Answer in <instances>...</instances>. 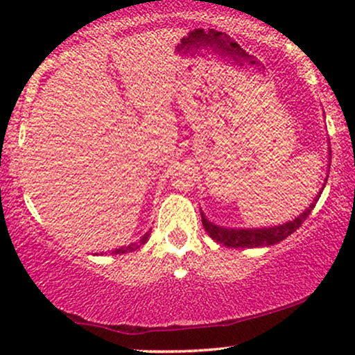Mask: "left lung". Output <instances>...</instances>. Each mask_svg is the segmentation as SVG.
Wrapping results in <instances>:
<instances>
[{
    "mask_svg": "<svg viewBox=\"0 0 355 355\" xmlns=\"http://www.w3.org/2000/svg\"><path fill=\"white\" fill-rule=\"evenodd\" d=\"M329 155H331V150H329ZM327 177H325L324 185H322V189L319 190V193L315 195V198H313V202L311 203V205H309L307 209L302 211V214L297 215L294 220H288V222L282 223V225L262 227V229H227V227L215 225V223L210 222V220L205 217V214L200 210L203 229L209 232V235L215 240V242L222 243V245H225V247L255 248V247L275 245V243L282 242L284 239H287L291 234H294V232L299 229L300 225H302L304 220L311 215L312 209L315 207L317 200H319L322 190H324L325 183H327Z\"/></svg>",
    "mask_w": 355,
    "mask_h": 355,
    "instance_id": "left-lung-1",
    "label": "left lung"
}]
</instances>
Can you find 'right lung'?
Instances as JSON below:
<instances>
[{
  "label": "right lung",
  "mask_w": 355,
  "mask_h": 355,
  "mask_svg": "<svg viewBox=\"0 0 355 355\" xmlns=\"http://www.w3.org/2000/svg\"><path fill=\"white\" fill-rule=\"evenodd\" d=\"M148 237H150V230L146 232V234H145L144 237H141L140 240H138V242H135V243H130V245H126V247L115 248V250H113L112 254H126V252H135L137 248H140L141 245H145L146 240H148Z\"/></svg>",
  "instance_id": "add662e5"
}]
</instances>
